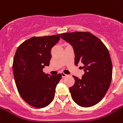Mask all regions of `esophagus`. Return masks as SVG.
Here are the masks:
<instances>
[{"label": "esophagus", "instance_id": "1", "mask_svg": "<svg viewBox=\"0 0 123 123\" xmlns=\"http://www.w3.org/2000/svg\"><path fill=\"white\" fill-rule=\"evenodd\" d=\"M61 75L62 78H65V77H66L68 76L67 75H66L65 73H61Z\"/></svg>", "mask_w": 123, "mask_h": 123}]
</instances>
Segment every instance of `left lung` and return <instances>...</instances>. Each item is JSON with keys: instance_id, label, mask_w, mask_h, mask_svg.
<instances>
[{"instance_id": "left-lung-1", "label": "left lung", "mask_w": 123, "mask_h": 123, "mask_svg": "<svg viewBox=\"0 0 123 123\" xmlns=\"http://www.w3.org/2000/svg\"><path fill=\"white\" fill-rule=\"evenodd\" d=\"M71 44L75 53V64H84V75L80 79L73 76L75 84L69 87L73 101L79 106L97 104L109 89L112 75V64L109 50L102 41L90 32H75L61 34Z\"/></svg>"}]
</instances>
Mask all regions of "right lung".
Masks as SVG:
<instances>
[{"label":"right lung","instance_id":"obj_1","mask_svg":"<svg viewBox=\"0 0 123 123\" xmlns=\"http://www.w3.org/2000/svg\"><path fill=\"white\" fill-rule=\"evenodd\" d=\"M60 34L32 37L18 46L13 59L12 71L18 92L24 101L41 109L54 98L61 74L51 76L43 71L52 58L51 49L59 42Z\"/></svg>","mask_w":123,"mask_h":123}]
</instances>
